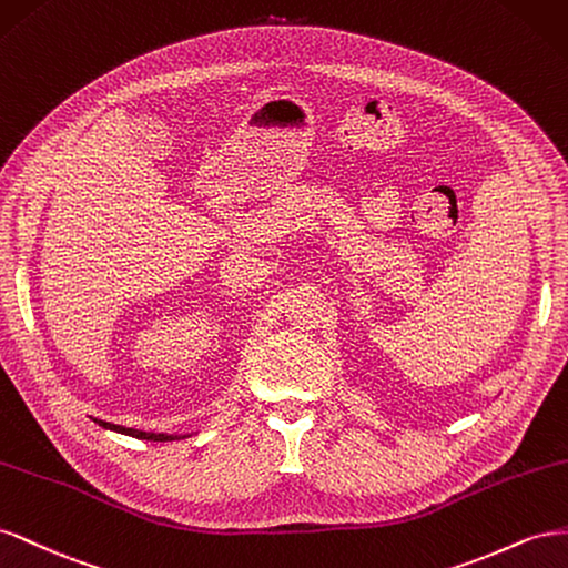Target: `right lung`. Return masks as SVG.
<instances>
[{
  "label": "right lung",
  "mask_w": 568,
  "mask_h": 568,
  "mask_svg": "<svg viewBox=\"0 0 568 568\" xmlns=\"http://www.w3.org/2000/svg\"><path fill=\"white\" fill-rule=\"evenodd\" d=\"M94 424H100L102 428L106 430H113V433H121V435H131V437H138V440H154V443H169V440H181V437H187V435H169V433H148V430H138V428H125V426H116V424H109V420H102V418H92Z\"/></svg>",
  "instance_id": "add662e5"
}]
</instances>
